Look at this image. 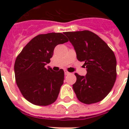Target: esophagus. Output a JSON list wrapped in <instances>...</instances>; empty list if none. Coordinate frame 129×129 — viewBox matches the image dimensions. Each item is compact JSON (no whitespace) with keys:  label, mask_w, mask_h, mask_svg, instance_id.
<instances>
[{"label":"esophagus","mask_w":129,"mask_h":129,"mask_svg":"<svg viewBox=\"0 0 129 129\" xmlns=\"http://www.w3.org/2000/svg\"><path fill=\"white\" fill-rule=\"evenodd\" d=\"M64 73H65V75H69V74H70V73H69L67 70H64Z\"/></svg>","instance_id":"esophagus-1"}]
</instances>
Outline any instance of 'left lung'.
I'll return each mask as SVG.
<instances>
[{
	"label": "left lung",
	"mask_w": 129,
	"mask_h": 129,
	"mask_svg": "<svg viewBox=\"0 0 129 129\" xmlns=\"http://www.w3.org/2000/svg\"><path fill=\"white\" fill-rule=\"evenodd\" d=\"M74 47L77 59L84 61L85 76L75 74L73 89L77 98L86 104L103 100L111 91L116 78V59L114 52L100 37L90 31L66 32Z\"/></svg>",
	"instance_id": "left-lung-1"
}]
</instances>
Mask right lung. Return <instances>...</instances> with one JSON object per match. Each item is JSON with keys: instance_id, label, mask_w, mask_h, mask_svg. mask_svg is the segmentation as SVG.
<instances>
[{"instance_id": "1", "label": "right lung", "mask_w": 129, "mask_h": 129, "mask_svg": "<svg viewBox=\"0 0 129 129\" xmlns=\"http://www.w3.org/2000/svg\"><path fill=\"white\" fill-rule=\"evenodd\" d=\"M68 39L61 33L41 34L25 46L15 60V80L23 97L37 106H47L57 98L63 84L62 69L55 72L45 65L50 62L56 45Z\"/></svg>"}]
</instances>
